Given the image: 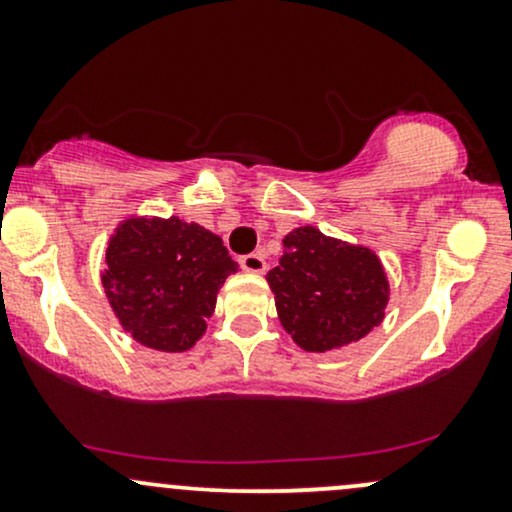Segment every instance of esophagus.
<instances>
[{
	"label": "esophagus",
	"mask_w": 512,
	"mask_h": 512,
	"mask_svg": "<svg viewBox=\"0 0 512 512\" xmlns=\"http://www.w3.org/2000/svg\"><path fill=\"white\" fill-rule=\"evenodd\" d=\"M238 264L245 269V272H252V274L267 272V260H264L260 252H250V255L238 257Z\"/></svg>",
	"instance_id": "obj_1"
}]
</instances>
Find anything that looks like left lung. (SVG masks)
<instances>
[{
  "mask_svg": "<svg viewBox=\"0 0 512 512\" xmlns=\"http://www.w3.org/2000/svg\"><path fill=\"white\" fill-rule=\"evenodd\" d=\"M284 248L267 281L281 325L301 349H339L383 322L390 286L375 252L313 226L289 233Z\"/></svg>",
  "mask_w": 512,
  "mask_h": 512,
  "instance_id": "left-lung-1",
  "label": "left lung"
}]
</instances>
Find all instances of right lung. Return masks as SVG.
I'll list each match as a JSON object with an SVG mask.
<instances>
[{"mask_svg": "<svg viewBox=\"0 0 512 512\" xmlns=\"http://www.w3.org/2000/svg\"><path fill=\"white\" fill-rule=\"evenodd\" d=\"M238 264L199 223L129 219L105 250L103 289L139 344L187 351L207 330L216 293Z\"/></svg>", "mask_w": 512, "mask_h": 512, "instance_id": "obj_1", "label": "right lung"}]
</instances>
